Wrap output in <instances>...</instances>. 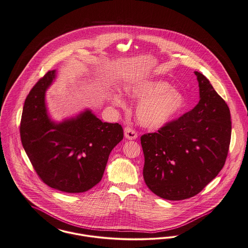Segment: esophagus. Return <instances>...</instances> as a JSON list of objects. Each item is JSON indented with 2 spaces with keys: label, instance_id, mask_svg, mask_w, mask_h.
<instances>
[{
  "label": "esophagus",
  "instance_id": "34e87169",
  "mask_svg": "<svg viewBox=\"0 0 248 248\" xmlns=\"http://www.w3.org/2000/svg\"><path fill=\"white\" fill-rule=\"evenodd\" d=\"M124 133L126 138L129 140H133L137 138V132H135V130H133L132 127H126L124 130Z\"/></svg>",
  "mask_w": 248,
  "mask_h": 248
}]
</instances>
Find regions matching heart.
<instances>
[{"label": "heart", "mask_w": 248, "mask_h": 248, "mask_svg": "<svg viewBox=\"0 0 248 248\" xmlns=\"http://www.w3.org/2000/svg\"><path fill=\"white\" fill-rule=\"evenodd\" d=\"M165 82H145L129 85L126 93L132 99L141 100L136 109L138 121L145 127L158 128L175 116L183 104V97ZM116 105L122 101L117 96L112 98Z\"/></svg>", "instance_id": "b5f03b06"}]
</instances>
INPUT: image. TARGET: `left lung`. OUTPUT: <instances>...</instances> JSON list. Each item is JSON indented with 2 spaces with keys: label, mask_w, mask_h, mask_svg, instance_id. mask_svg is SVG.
I'll list each match as a JSON object with an SVG mask.
<instances>
[{
  "label": "left lung",
  "mask_w": 248,
  "mask_h": 248,
  "mask_svg": "<svg viewBox=\"0 0 248 248\" xmlns=\"http://www.w3.org/2000/svg\"><path fill=\"white\" fill-rule=\"evenodd\" d=\"M200 100L189 112L141 136L144 180L158 197L182 200L200 193L225 165L231 137V112L200 72Z\"/></svg>",
  "instance_id": "left-lung-1"
}]
</instances>
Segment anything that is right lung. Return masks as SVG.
Here are the masks:
<instances>
[{
  "label": "right lung",
  "instance_id": "add662e5",
  "mask_svg": "<svg viewBox=\"0 0 248 248\" xmlns=\"http://www.w3.org/2000/svg\"><path fill=\"white\" fill-rule=\"evenodd\" d=\"M48 71L26 97L20 139L39 179L53 189L83 193L98 184L110 152L123 139L118 123L102 122L90 111L55 124L45 107V91L54 79Z\"/></svg>",
  "mask_w": 248,
  "mask_h": 248
}]
</instances>
